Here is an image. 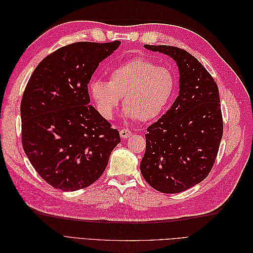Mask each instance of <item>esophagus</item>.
<instances>
[{
  "label": "esophagus",
  "instance_id": "obj_1",
  "mask_svg": "<svg viewBox=\"0 0 253 253\" xmlns=\"http://www.w3.org/2000/svg\"><path fill=\"white\" fill-rule=\"evenodd\" d=\"M132 135V133L129 132V129H127V128H122L121 131H120V137L124 140H126V139H127L129 136Z\"/></svg>",
  "mask_w": 253,
  "mask_h": 253
}]
</instances>
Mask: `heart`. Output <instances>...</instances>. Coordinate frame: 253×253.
I'll list each match as a JSON object with an SVG mask.
<instances>
[{
  "mask_svg": "<svg viewBox=\"0 0 253 253\" xmlns=\"http://www.w3.org/2000/svg\"><path fill=\"white\" fill-rule=\"evenodd\" d=\"M175 86V76L169 68L135 58L115 67L108 83L91 81L88 91L103 118L111 119L120 98H124L125 117L149 122L165 112L172 101Z\"/></svg>",
  "mask_w": 253,
  "mask_h": 253,
  "instance_id": "1",
  "label": "heart"
}]
</instances>
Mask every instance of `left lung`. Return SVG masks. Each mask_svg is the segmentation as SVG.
<instances>
[{"label": "left lung", "instance_id": "8db88e82", "mask_svg": "<svg viewBox=\"0 0 253 253\" xmlns=\"http://www.w3.org/2000/svg\"><path fill=\"white\" fill-rule=\"evenodd\" d=\"M143 46L175 61L179 91L171 109L147 129L140 171L159 192L179 193L203 181L215 162L223 136L218 87L188 51L168 45Z\"/></svg>", "mask_w": 253, "mask_h": 253}]
</instances>
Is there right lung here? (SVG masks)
<instances>
[{
	"label": "right lung",
	"mask_w": 253,
	"mask_h": 253,
	"mask_svg": "<svg viewBox=\"0 0 253 253\" xmlns=\"http://www.w3.org/2000/svg\"><path fill=\"white\" fill-rule=\"evenodd\" d=\"M120 41L78 42L50 53L30 76L21 101L22 143L53 188L76 191L103 174L120 135L93 105L87 84Z\"/></svg>",
	"instance_id": "add662e5"
}]
</instances>
